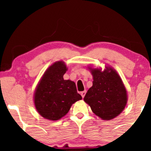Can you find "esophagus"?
Returning a JSON list of instances; mask_svg holds the SVG:
<instances>
[{"instance_id": "obj_1", "label": "esophagus", "mask_w": 151, "mask_h": 151, "mask_svg": "<svg viewBox=\"0 0 151 151\" xmlns=\"http://www.w3.org/2000/svg\"><path fill=\"white\" fill-rule=\"evenodd\" d=\"M85 94H86V91H83L81 92V96H82V98L84 97Z\"/></svg>"}]
</instances>
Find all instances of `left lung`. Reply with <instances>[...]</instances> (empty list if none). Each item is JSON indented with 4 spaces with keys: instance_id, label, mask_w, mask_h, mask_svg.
<instances>
[{
    "instance_id": "left-lung-1",
    "label": "left lung",
    "mask_w": 151,
    "mask_h": 151,
    "mask_svg": "<svg viewBox=\"0 0 151 151\" xmlns=\"http://www.w3.org/2000/svg\"><path fill=\"white\" fill-rule=\"evenodd\" d=\"M105 70H89L93 76V85L87 91L84 101L93 113L103 120H111L123 111L127 103V91L116 71L110 67Z\"/></svg>"
}]
</instances>
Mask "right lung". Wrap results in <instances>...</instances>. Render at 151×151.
<instances>
[{
	"label": "right lung",
	"mask_w": 151,
	"mask_h": 151,
	"mask_svg": "<svg viewBox=\"0 0 151 151\" xmlns=\"http://www.w3.org/2000/svg\"><path fill=\"white\" fill-rule=\"evenodd\" d=\"M67 70L64 62H55L38 83L34 103L38 113L45 119L59 120L68 113L74 103L82 99L77 93L75 83L64 79Z\"/></svg>",
	"instance_id": "right-lung-1"
}]
</instances>
